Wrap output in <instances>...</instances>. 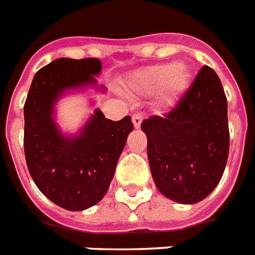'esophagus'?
Wrapping results in <instances>:
<instances>
[{
  "label": "esophagus",
  "instance_id": "1",
  "mask_svg": "<svg viewBox=\"0 0 255 255\" xmlns=\"http://www.w3.org/2000/svg\"><path fill=\"white\" fill-rule=\"evenodd\" d=\"M141 122H143V115L139 114V112H137V114H133V116H132V123H133L135 128H139Z\"/></svg>",
  "mask_w": 255,
  "mask_h": 255
}]
</instances>
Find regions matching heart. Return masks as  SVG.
Here are the masks:
<instances>
[{
    "mask_svg": "<svg viewBox=\"0 0 255 255\" xmlns=\"http://www.w3.org/2000/svg\"><path fill=\"white\" fill-rule=\"evenodd\" d=\"M188 69L184 65L164 63L136 73L132 77L131 88L140 94L160 92L159 102L163 107H173L185 90Z\"/></svg>",
    "mask_w": 255,
    "mask_h": 255,
    "instance_id": "obj_1",
    "label": "heart"
}]
</instances>
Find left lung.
<instances>
[{"mask_svg":"<svg viewBox=\"0 0 255 255\" xmlns=\"http://www.w3.org/2000/svg\"><path fill=\"white\" fill-rule=\"evenodd\" d=\"M156 188L180 204H196L217 186L229 155L228 100L213 69L204 66L165 116L141 123Z\"/></svg>","mask_w":255,"mask_h":255,"instance_id":"1","label":"left lung"}]
</instances>
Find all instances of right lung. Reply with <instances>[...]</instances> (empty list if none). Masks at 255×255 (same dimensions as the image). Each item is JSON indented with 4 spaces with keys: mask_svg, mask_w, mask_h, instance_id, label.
I'll return each instance as SVG.
<instances>
[{
    "mask_svg": "<svg viewBox=\"0 0 255 255\" xmlns=\"http://www.w3.org/2000/svg\"><path fill=\"white\" fill-rule=\"evenodd\" d=\"M100 70L102 62L96 58L55 59L34 75L23 107L30 176L50 201L73 212L91 208L107 193L133 129L129 116L114 122L96 108L78 135L59 131L54 120L57 100L67 90L96 87ZM99 90L106 91L103 86Z\"/></svg>",
    "mask_w": 255,
    "mask_h": 255,
    "instance_id": "1",
    "label": "right lung"
}]
</instances>
